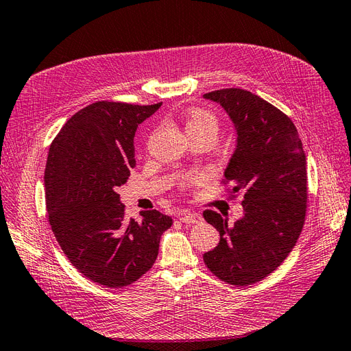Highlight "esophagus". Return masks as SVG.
I'll return each instance as SVG.
<instances>
[{
  "instance_id": "1",
  "label": "esophagus",
  "mask_w": 351,
  "mask_h": 351,
  "mask_svg": "<svg viewBox=\"0 0 351 351\" xmlns=\"http://www.w3.org/2000/svg\"><path fill=\"white\" fill-rule=\"evenodd\" d=\"M180 221L184 222V224H199L202 217L199 214H193V212H182L180 214Z\"/></svg>"
}]
</instances>
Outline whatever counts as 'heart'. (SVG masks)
<instances>
[{"label": "heart", "mask_w": 351, "mask_h": 351, "mask_svg": "<svg viewBox=\"0 0 351 351\" xmlns=\"http://www.w3.org/2000/svg\"><path fill=\"white\" fill-rule=\"evenodd\" d=\"M186 130L189 134L206 132V133H210L217 137L218 130H219V124H218L217 117L210 111L204 110V108H195L187 114Z\"/></svg>", "instance_id": "b5f03b06"}]
</instances>
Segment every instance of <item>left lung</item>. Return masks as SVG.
<instances>
[{"instance_id": "obj_1", "label": "left lung", "mask_w": 351, "mask_h": 351, "mask_svg": "<svg viewBox=\"0 0 351 351\" xmlns=\"http://www.w3.org/2000/svg\"><path fill=\"white\" fill-rule=\"evenodd\" d=\"M204 97L218 102L236 125L237 147L222 184L232 183L230 197L244 193V215L232 226L214 210L204 212L221 237L204 261L224 282L250 285L277 269L300 236L307 209L306 155L290 117L258 95L228 88Z\"/></svg>"}]
</instances>
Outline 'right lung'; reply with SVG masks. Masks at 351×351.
<instances>
[{"label":"right lung","instance_id":"right-lung-1","mask_svg":"<svg viewBox=\"0 0 351 351\" xmlns=\"http://www.w3.org/2000/svg\"><path fill=\"white\" fill-rule=\"evenodd\" d=\"M161 105L93 102L69 119L49 146L44 182L52 232L74 268L110 289L149 271L162 232L173 226L156 209L129 219L115 192L136 167L137 125Z\"/></svg>","mask_w":351,"mask_h":351}]
</instances>
